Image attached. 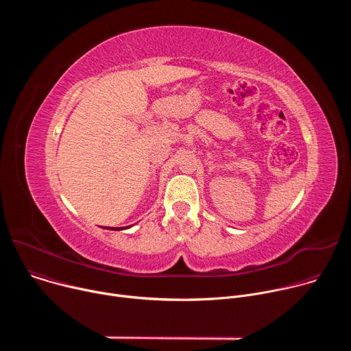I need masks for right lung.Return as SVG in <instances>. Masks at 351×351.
Here are the masks:
<instances>
[{"label":"right lung","instance_id":"obj_1","mask_svg":"<svg viewBox=\"0 0 351 351\" xmlns=\"http://www.w3.org/2000/svg\"><path fill=\"white\" fill-rule=\"evenodd\" d=\"M130 226H125V228H104V229H111V230H122V229H128Z\"/></svg>","mask_w":351,"mask_h":351}]
</instances>
